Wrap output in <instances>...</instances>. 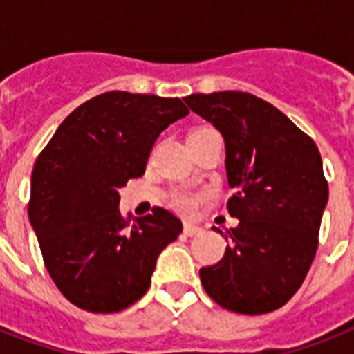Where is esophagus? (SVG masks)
I'll return each instance as SVG.
<instances>
[{
  "label": "esophagus",
  "instance_id": "obj_1",
  "mask_svg": "<svg viewBox=\"0 0 354 354\" xmlns=\"http://www.w3.org/2000/svg\"><path fill=\"white\" fill-rule=\"evenodd\" d=\"M183 233H185L187 236L200 235V233H202V227L194 226V224H185V227H183Z\"/></svg>",
  "mask_w": 354,
  "mask_h": 354
}]
</instances>
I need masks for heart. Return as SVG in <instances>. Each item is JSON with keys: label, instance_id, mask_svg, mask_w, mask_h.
<instances>
[{"label": "heart", "instance_id": "1", "mask_svg": "<svg viewBox=\"0 0 354 354\" xmlns=\"http://www.w3.org/2000/svg\"><path fill=\"white\" fill-rule=\"evenodd\" d=\"M198 202H200L198 196H193V194H185V193L176 194V196L172 198V204L176 205V209L183 211V213H191V211L198 205Z\"/></svg>", "mask_w": 354, "mask_h": 354}]
</instances>
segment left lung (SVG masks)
I'll list each match as a JSON object with an SVG mask.
<instances>
[{"label":"left lung","instance_id":"obj_1","mask_svg":"<svg viewBox=\"0 0 354 354\" xmlns=\"http://www.w3.org/2000/svg\"><path fill=\"white\" fill-rule=\"evenodd\" d=\"M183 101L224 138L227 185L235 191L227 211L239 218L226 232L222 261L200 268V281L232 313H272L296 294L318 250L329 200L318 147L252 93H194Z\"/></svg>","mask_w":354,"mask_h":354}]
</instances>
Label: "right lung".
Listing matches in <instances>:
<instances>
[{"label":"right lung","instance_id":"obj_1","mask_svg":"<svg viewBox=\"0 0 354 354\" xmlns=\"http://www.w3.org/2000/svg\"><path fill=\"white\" fill-rule=\"evenodd\" d=\"M187 113L178 97L108 91L69 113L36 158L29 222L51 279L79 308L108 314L138 301L182 233L163 207L124 218L118 189L143 176L158 136Z\"/></svg>","mask_w":354,"mask_h":354}]
</instances>
